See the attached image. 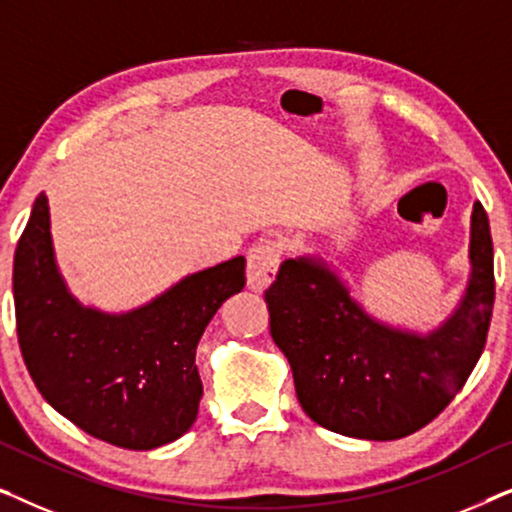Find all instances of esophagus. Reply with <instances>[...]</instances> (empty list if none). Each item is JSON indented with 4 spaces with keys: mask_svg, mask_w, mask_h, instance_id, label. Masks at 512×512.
I'll use <instances>...</instances> for the list:
<instances>
[{
    "mask_svg": "<svg viewBox=\"0 0 512 512\" xmlns=\"http://www.w3.org/2000/svg\"><path fill=\"white\" fill-rule=\"evenodd\" d=\"M279 256H282V249H279L277 242L261 240L249 249V254H247V284H249L251 291L268 289V286L272 284V279H275V275H277Z\"/></svg>",
    "mask_w": 512,
    "mask_h": 512,
    "instance_id": "esophagus-1",
    "label": "esophagus"
}]
</instances>
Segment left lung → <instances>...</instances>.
Returning <instances> with one entry per match:
<instances>
[{
    "label": "left lung",
    "instance_id": "obj_1",
    "mask_svg": "<svg viewBox=\"0 0 512 512\" xmlns=\"http://www.w3.org/2000/svg\"><path fill=\"white\" fill-rule=\"evenodd\" d=\"M471 277L457 310L431 333L370 317L314 256L289 258L265 303L305 415L328 431L396 440L443 412L473 373L494 307V247L480 202L471 214Z\"/></svg>",
    "mask_w": 512,
    "mask_h": 512
}]
</instances>
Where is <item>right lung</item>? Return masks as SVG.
<instances>
[{"label":"right lung","mask_w":512,"mask_h":512,"mask_svg":"<svg viewBox=\"0 0 512 512\" xmlns=\"http://www.w3.org/2000/svg\"><path fill=\"white\" fill-rule=\"evenodd\" d=\"M244 256L193 272L123 314L83 307L53 254L44 193L13 258L18 345L39 394L93 438L153 450L191 429L202 382L195 349L221 303L244 289Z\"/></svg>","instance_id":"1"}]
</instances>
